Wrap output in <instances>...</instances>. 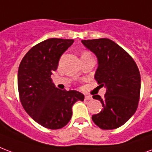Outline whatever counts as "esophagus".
Segmentation results:
<instances>
[{"label":"esophagus","instance_id":"1","mask_svg":"<svg viewBox=\"0 0 152 152\" xmlns=\"http://www.w3.org/2000/svg\"><path fill=\"white\" fill-rule=\"evenodd\" d=\"M84 99H85V100H91V99H92V97H91V96H88V95H86L85 97H84Z\"/></svg>","mask_w":152,"mask_h":152}]
</instances>
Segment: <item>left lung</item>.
Wrapping results in <instances>:
<instances>
[{
  "instance_id": "left-lung-1",
  "label": "left lung",
  "mask_w": 152,
  "mask_h": 152,
  "mask_svg": "<svg viewBox=\"0 0 152 152\" xmlns=\"http://www.w3.org/2000/svg\"><path fill=\"white\" fill-rule=\"evenodd\" d=\"M98 59L95 79L107 88L101 102L103 109L92 115V120L104 130L121 127L132 116L138 107L140 95V73L132 57L116 43L107 38L82 40Z\"/></svg>"
}]
</instances>
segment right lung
<instances>
[{
  "label": "right lung",
  "mask_w": 152,
  "mask_h": 152,
  "mask_svg": "<svg viewBox=\"0 0 152 152\" xmlns=\"http://www.w3.org/2000/svg\"><path fill=\"white\" fill-rule=\"evenodd\" d=\"M74 40L50 38L33 46L22 59L17 76L20 100L25 112L39 124L60 129L72 118V107L84 96L75 90L56 88L51 75Z\"/></svg>",
  "instance_id": "obj_1"
}]
</instances>
